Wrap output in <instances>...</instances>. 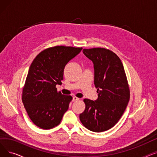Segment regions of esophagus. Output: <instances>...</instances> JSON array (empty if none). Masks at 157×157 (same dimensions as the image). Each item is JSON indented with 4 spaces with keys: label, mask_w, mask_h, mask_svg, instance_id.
I'll list each match as a JSON object with an SVG mask.
<instances>
[{
    "label": "esophagus",
    "mask_w": 157,
    "mask_h": 157,
    "mask_svg": "<svg viewBox=\"0 0 157 157\" xmlns=\"http://www.w3.org/2000/svg\"><path fill=\"white\" fill-rule=\"evenodd\" d=\"M79 100H80V98H78V97H73V99H72V101H73L74 102L78 101H79Z\"/></svg>",
    "instance_id": "34e87169"
}]
</instances>
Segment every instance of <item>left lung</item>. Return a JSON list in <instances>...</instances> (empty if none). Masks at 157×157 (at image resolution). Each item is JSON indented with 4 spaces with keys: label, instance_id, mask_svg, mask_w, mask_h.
<instances>
[{
    "label": "left lung",
    "instance_id": "1",
    "mask_svg": "<svg viewBox=\"0 0 157 157\" xmlns=\"http://www.w3.org/2000/svg\"><path fill=\"white\" fill-rule=\"evenodd\" d=\"M85 55L94 63V84L98 98H85V109L79 114L82 124L95 132L106 131L117 124L130 100V89L120 58L104 48L84 49Z\"/></svg>",
    "mask_w": 157,
    "mask_h": 157
}]
</instances>
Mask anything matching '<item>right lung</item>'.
<instances>
[{
	"label": "right lung",
	"instance_id": "1",
	"mask_svg": "<svg viewBox=\"0 0 157 157\" xmlns=\"http://www.w3.org/2000/svg\"><path fill=\"white\" fill-rule=\"evenodd\" d=\"M83 48L56 46L39 53L30 65L22 91V102L30 119L38 127L59 125L72 97L57 91L63 70Z\"/></svg>",
	"mask_w": 157,
	"mask_h": 157
}]
</instances>
